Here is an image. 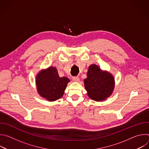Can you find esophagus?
<instances>
[{
	"mask_svg": "<svg viewBox=\"0 0 149 149\" xmlns=\"http://www.w3.org/2000/svg\"><path fill=\"white\" fill-rule=\"evenodd\" d=\"M79 77H72V80L74 81H79Z\"/></svg>",
	"mask_w": 149,
	"mask_h": 149,
	"instance_id": "34e87169",
	"label": "esophagus"
}]
</instances>
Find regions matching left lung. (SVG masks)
Masks as SVG:
<instances>
[{
    "mask_svg": "<svg viewBox=\"0 0 149 149\" xmlns=\"http://www.w3.org/2000/svg\"><path fill=\"white\" fill-rule=\"evenodd\" d=\"M87 75V78L84 79L85 88L91 99L99 101L111 94L114 79L110 73L102 71L96 65H91Z\"/></svg>",
    "mask_w": 149,
    "mask_h": 149,
    "instance_id": "8db88e82",
    "label": "left lung"
}]
</instances>
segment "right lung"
Masks as SVG:
<instances>
[{
  "label": "right lung",
  "mask_w": 149,
  "mask_h": 149,
  "mask_svg": "<svg viewBox=\"0 0 149 149\" xmlns=\"http://www.w3.org/2000/svg\"><path fill=\"white\" fill-rule=\"evenodd\" d=\"M69 82L70 79L67 77L60 78L57 70L53 67L40 71L36 78L39 94L50 101L62 97Z\"/></svg>",
  "instance_id": "add662e5"
}]
</instances>
